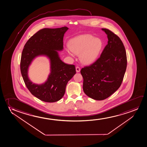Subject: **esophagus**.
<instances>
[{"label":"esophagus","mask_w":147,"mask_h":147,"mask_svg":"<svg viewBox=\"0 0 147 147\" xmlns=\"http://www.w3.org/2000/svg\"><path fill=\"white\" fill-rule=\"evenodd\" d=\"M76 72L78 73L80 71V68L79 67H76Z\"/></svg>","instance_id":"1"}]
</instances>
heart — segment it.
Instances as JSON below:
<instances>
[{
	"label": "heart",
	"instance_id": "b5f03b06",
	"mask_svg": "<svg viewBox=\"0 0 147 147\" xmlns=\"http://www.w3.org/2000/svg\"><path fill=\"white\" fill-rule=\"evenodd\" d=\"M68 46L73 53L80 54L79 58L82 63L90 64L94 62L99 55L103 42L99 38H94L90 35H84L72 39Z\"/></svg>",
	"mask_w": 147,
	"mask_h": 147
}]
</instances>
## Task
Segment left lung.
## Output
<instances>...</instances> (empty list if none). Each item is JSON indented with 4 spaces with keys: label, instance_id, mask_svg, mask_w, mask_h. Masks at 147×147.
<instances>
[{
    "label": "left lung",
    "instance_id": "left-lung-1",
    "mask_svg": "<svg viewBox=\"0 0 147 147\" xmlns=\"http://www.w3.org/2000/svg\"><path fill=\"white\" fill-rule=\"evenodd\" d=\"M102 30L107 35L108 44L100 57L81 70L84 93L96 100L105 99L118 89L127 63L126 50L120 38L109 29Z\"/></svg>",
    "mask_w": 147,
    "mask_h": 147
}]
</instances>
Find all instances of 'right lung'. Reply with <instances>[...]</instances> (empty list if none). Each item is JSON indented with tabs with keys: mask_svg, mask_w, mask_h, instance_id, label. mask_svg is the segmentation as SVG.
<instances>
[{
	"mask_svg": "<svg viewBox=\"0 0 147 147\" xmlns=\"http://www.w3.org/2000/svg\"><path fill=\"white\" fill-rule=\"evenodd\" d=\"M67 27L44 28L38 31L25 44L21 55L20 70L27 88L41 101L52 103L63 97L67 83L76 74L74 65L63 62L58 51L63 49V37ZM40 55L50 59L51 73L46 81L41 84L33 83L28 78V69L34 58Z\"/></svg>",
	"mask_w": 147,
	"mask_h": 147,
	"instance_id": "obj_1",
	"label": "right lung"
}]
</instances>
